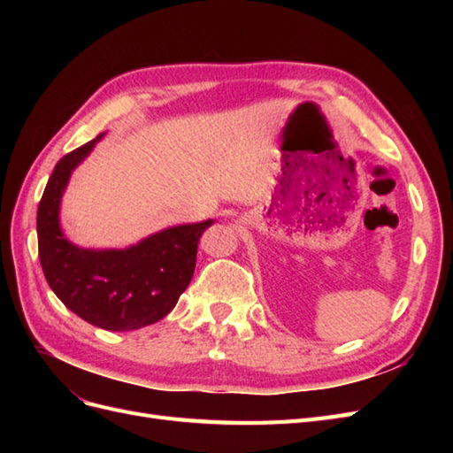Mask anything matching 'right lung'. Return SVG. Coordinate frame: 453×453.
I'll use <instances>...</instances> for the list:
<instances>
[{
  "label": "right lung",
  "instance_id": "add662e5",
  "mask_svg": "<svg viewBox=\"0 0 453 453\" xmlns=\"http://www.w3.org/2000/svg\"><path fill=\"white\" fill-rule=\"evenodd\" d=\"M102 138L54 166L37 208L39 260L54 295L81 319L105 331H135L173 310L193 280L198 242L213 221L164 228L127 250H85L67 240L60 228L64 190Z\"/></svg>",
  "mask_w": 453,
  "mask_h": 453
}]
</instances>
